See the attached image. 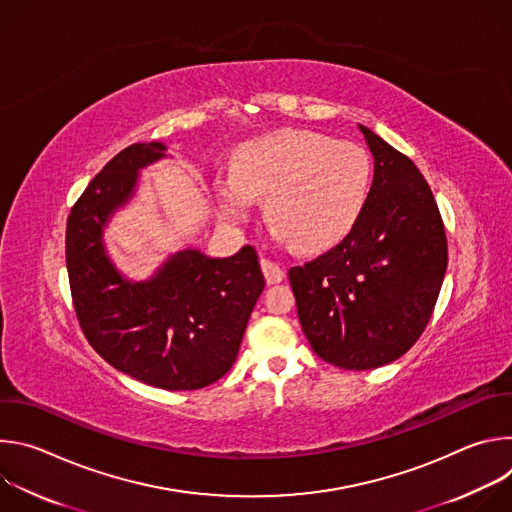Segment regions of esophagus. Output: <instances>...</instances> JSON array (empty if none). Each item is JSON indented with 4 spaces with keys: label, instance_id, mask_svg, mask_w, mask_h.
I'll list each match as a JSON object with an SVG mask.
<instances>
[{
    "label": "esophagus",
    "instance_id": "1",
    "mask_svg": "<svg viewBox=\"0 0 512 512\" xmlns=\"http://www.w3.org/2000/svg\"><path fill=\"white\" fill-rule=\"evenodd\" d=\"M261 269H263L267 283H279L285 277V271L271 259H261Z\"/></svg>",
    "mask_w": 512,
    "mask_h": 512
}]
</instances>
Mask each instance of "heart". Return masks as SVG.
<instances>
[{
	"mask_svg": "<svg viewBox=\"0 0 512 512\" xmlns=\"http://www.w3.org/2000/svg\"><path fill=\"white\" fill-rule=\"evenodd\" d=\"M373 162L352 141L283 129L243 143L233 158V174L216 178L218 210L243 223L265 198V218L273 231L302 251H322L344 239L367 206Z\"/></svg>",
	"mask_w": 512,
	"mask_h": 512,
	"instance_id": "b5f03b06",
	"label": "heart"
}]
</instances>
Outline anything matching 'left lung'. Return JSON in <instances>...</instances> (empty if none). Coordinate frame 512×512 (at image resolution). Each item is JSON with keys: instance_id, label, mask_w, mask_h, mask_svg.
<instances>
[{"instance_id": "8db88e82", "label": "left lung", "mask_w": 512, "mask_h": 512, "mask_svg": "<svg viewBox=\"0 0 512 512\" xmlns=\"http://www.w3.org/2000/svg\"><path fill=\"white\" fill-rule=\"evenodd\" d=\"M358 127L375 160L367 206L336 247L287 273L310 346L346 371L383 367L419 340L448 267L429 184L405 154Z\"/></svg>"}]
</instances>
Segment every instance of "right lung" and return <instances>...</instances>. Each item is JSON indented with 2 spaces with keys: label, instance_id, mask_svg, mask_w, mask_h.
Segmentation results:
<instances>
[{
  "label": "right lung",
  "instance_id": "obj_1",
  "mask_svg": "<svg viewBox=\"0 0 512 512\" xmlns=\"http://www.w3.org/2000/svg\"><path fill=\"white\" fill-rule=\"evenodd\" d=\"M164 150L133 143L89 182L66 221V269L77 320L99 356L145 385L194 391L231 371L265 279L251 245L227 259L180 251L141 283L117 273L103 227L131 198L137 170Z\"/></svg>",
  "mask_w": 512,
  "mask_h": 512
}]
</instances>
